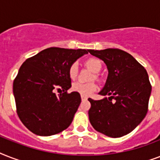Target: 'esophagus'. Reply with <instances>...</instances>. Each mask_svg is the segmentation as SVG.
Instances as JSON below:
<instances>
[{"mask_svg":"<svg viewBox=\"0 0 160 160\" xmlns=\"http://www.w3.org/2000/svg\"><path fill=\"white\" fill-rule=\"evenodd\" d=\"M80 97H81V100H87V97H86V96H84V95H80Z\"/></svg>","mask_w":160,"mask_h":160,"instance_id":"1","label":"esophagus"}]
</instances>
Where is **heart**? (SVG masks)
Returning <instances> with one entry per match:
<instances>
[{
	"label": "heart",
	"mask_w": 160,
	"mask_h": 160,
	"mask_svg": "<svg viewBox=\"0 0 160 160\" xmlns=\"http://www.w3.org/2000/svg\"><path fill=\"white\" fill-rule=\"evenodd\" d=\"M85 65L92 72L95 73V79L99 80V76H98L97 74L102 69V62H101V60L97 59V58H90V59H88L85 61ZM68 74H69V76H70V79H72V80L76 78L78 75L77 63L75 62L70 65L69 70H68ZM71 89H72L74 92L79 93L80 95H84V96H90V95H92L93 93L97 90V85H96V84L93 82L82 83L78 81V82H75L73 84Z\"/></svg>",
	"instance_id": "1"
}]
</instances>
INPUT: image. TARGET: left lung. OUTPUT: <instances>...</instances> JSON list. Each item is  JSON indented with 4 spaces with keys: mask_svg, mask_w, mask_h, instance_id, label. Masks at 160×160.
I'll return each mask as SVG.
<instances>
[{
    "mask_svg": "<svg viewBox=\"0 0 160 160\" xmlns=\"http://www.w3.org/2000/svg\"><path fill=\"white\" fill-rule=\"evenodd\" d=\"M89 52L105 63L109 74L99 94L109 95L100 100L89 98V119L96 131L119 138L134 130L148 111L151 85L149 75L130 54L119 49Z\"/></svg>",
    "mask_w": 160,
    "mask_h": 160,
    "instance_id": "left-lung-1",
    "label": "left lung"
}]
</instances>
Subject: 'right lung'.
<instances>
[{
	"instance_id": "1",
	"label": "right lung",
	"mask_w": 160,
	"mask_h": 160,
	"mask_svg": "<svg viewBox=\"0 0 160 160\" xmlns=\"http://www.w3.org/2000/svg\"><path fill=\"white\" fill-rule=\"evenodd\" d=\"M89 50L51 47L28 58L13 82L16 112L27 129L40 136L60 133L70 126L81 102L71 87L68 70ZM63 90L57 96L55 90Z\"/></svg>"
}]
</instances>
